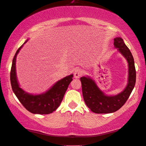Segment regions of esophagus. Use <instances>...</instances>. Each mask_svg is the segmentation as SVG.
<instances>
[{
  "mask_svg": "<svg viewBox=\"0 0 146 146\" xmlns=\"http://www.w3.org/2000/svg\"><path fill=\"white\" fill-rule=\"evenodd\" d=\"M83 75V71L79 68H77V69H75L74 71V77L76 79H78L80 77L81 75Z\"/></svg>",
  "mask_w": 146,
  "mask_h": 146,
  "instance_id": "1",
  "label": "esophagus"
}]
</instances>
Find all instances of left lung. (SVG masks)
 <instances>
[{
    "label": "left lung",
    "mask_w": 146,
    "mask_h": 146,
    "mask_svg": "<svg viewBox=\"0 0 146 146\" xmlns=\"http://www.w3.org/2000/svg\"><path fill=\"white\" fill-rule=\"evenodd\" d=\"M113 44L128 63L127 83L125 89L117 95L108 96L101 90L91 77L84 76L80 78L85 104L96 113H110L119 110L129 98L135 84L136 72L131 51L121 37L114 38Z\"/></svg>",
    "instance_id": "8db88e82"
}]
</instances>
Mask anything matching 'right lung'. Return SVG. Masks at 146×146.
I'll return each mask as SVG.
<instances>
[{"label":"right lung","instance_id":"1","mask_svg":"<svg viewBox=\"0 0 146 146\" xmlns=\"http://www.w3.org/2000/svg\"><path fill=\"white\" fill-rule=\"evenodd\" d=\"M17 50L13 60L11 71V83L15 96L29 111L34 114H49L59 108L68 86L73 80V75H69L57 81L45 92L31 94L23 90L19 85L16 72L17 56L27 41Z\"/></svg>","mask_w":146,"mask_h":146}]
</instances>
